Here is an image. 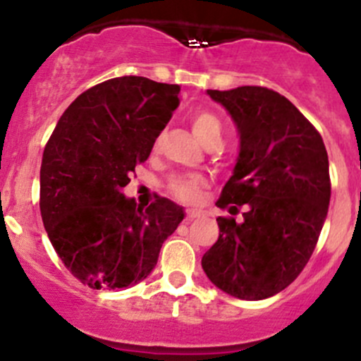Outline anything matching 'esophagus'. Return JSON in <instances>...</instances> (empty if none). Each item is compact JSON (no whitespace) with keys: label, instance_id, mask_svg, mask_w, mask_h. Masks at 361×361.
Instances as JSON below:
<instances>
[{"label":"esophagus","instance_id":"34e87169","mask_svg":"<svg viewBox=\"0 0 361 361\" xmlns=\"http://www.w3.org/2000/svg\"><path fill=\"white\" fill-rule=\"evenodd\" d=\"M201 216H207L206 211H202V209H188L187 211V220H194V218H201Z\"/></svg>","mask_w":361,"mask_h":361}]
</instances>
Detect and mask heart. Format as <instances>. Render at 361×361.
Listing matches in <instances>:
<instances>
[{
	"instance_id": "heart-1",
	"label": "heart",
	"mask_w": 361,
	"mask_h": 361,
	"mask_svg": "<svg viewBox=\"0 0 361 361\" xmlns=\"http://www.w3.org/2000/svg\"><path fill=\"white\" fill-rule=\"evenodd\" d=\"M192 130H194L195 137L201 141L202 145L211 143V141H221V123L216 115L211 111L199 110L192 115ZM204 187V180L201 176H183L176 178L171 181L169 190L174 197L181 199V201H197L201 190Z\"/></svg>"
}]
</instances>
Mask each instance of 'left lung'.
<instances>
[{
    "instance_id": "left-lung-1",
    "label": "left lung",
    "mask_w": 361,
    "mask_h": 361,
    "mask_svg": "<svg viewBox=\"0 0 361 361\" xmlns=\"http://www.w3.org/2000/svg\"><path fill=\"white\" fill-rule=\"evenodd\" d=\"M234 120L239 157L218 207L246 206L243 221L218 216L202 269L221 292L262 300L285 290L311 258L330 204L329 155L312 123L265 87L207 90Z\"/></svg>"
}]
</instances>
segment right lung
Listing matches in <instances>:
<instances>
[{
    "instance_id": "1",
    "label": "right lung",
    "mask_w": 361,
    "mask_h": 361,
    "mask_svg": "<svg viewBox=\"0 0 361 361\" xmlns=\"http://www.w3.org/2000/svg\"><path fill=\"white\" fill-rule=\"evenodd\" d=\"M180 87L120 76L80 94L57 122L42 159L39 209L54 250L90 288H127L157 265L185 218L157 197L147 209L123 195L137 164L180 99Z\"/></svg>"
}]
</instances>
